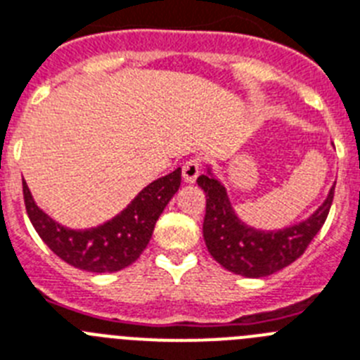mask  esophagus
<instances>
[{
    "mask_svg": "<svg viewBox=\"0 0 360 360\" xmlns=\"http://www.w3.org/2000/svg\"><path fill=\"white\" fill-rule=\"evenodd\" d=\"M199 172H201V162H199L198 159H190V161H186L185 165H183V179H185L186 183H194V181L198 179Z\"/></svg>",
    "mask_w": 360,
    "mask_h": 360,
    "instance_id": "obj_1",
    "label": "esophagus"
}]
</instances>
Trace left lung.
I'll return each instance as SVG.
<instances>
[{"label": "left lung", "instance_id": "left-lung-1", "mask_svg": "<svg viewBox=\"0 0 360 360\" xmlns=\"http://www.w3.org/2000/svg\"><path fill=\"white\" fill-rule=\"evenodd\" d=\"M198 185L207 194L203 238L208 252L226 271L247 278L269 276L300 258L324 225L335 190L331 186L324 203L304 221L278 231H262L236 216L225 185L212 174V166L208 165L207 174L199 175Z\"/></svg>", "mask_w": 360, "mask_h": 360}]
</instances>
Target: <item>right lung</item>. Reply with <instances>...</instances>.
<instances>
[{
    "mask_svg": "<svg viewBox=\"0 0 360 360\" xmlns=\"http://www.w3.org/2000/svg\"><path fill=\"white\" fill-rule=\"evenodd\" d=\"M181 186V168L152 181L128 207L102 225L69 229L45 214L23 179V199L32 226L45 245L69 265L89 273H117L143 255L153 226Z\"/></svg>",
    "mask_w": 360,
    "mask_h": 360,
    "instance_id": "1",
    "label": "right lung"
}]
</instances>
